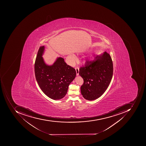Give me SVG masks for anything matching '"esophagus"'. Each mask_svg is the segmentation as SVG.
I'll return each mask as SVG.
<instances>
[{
    "label": "esophagus",
    "instance_id": "1",
    "mask_svg": "<svg viewBox=\"0 0 146 146\" xmlns=\"http://www.w3.org/2000/svg\"><path fill=\"white\" fill-rule=\"evenodd\" d=\"M75 70H76V72L77 76H78V75H79V68H78V67H76V68H75Z\"/></svg>",
    "mask_w": 146,
    "mask_h": 146
}]
</instances>
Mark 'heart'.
Returning a JSON list of instances; mask_svg holds the SVG:
<instances>
[{
  "instance_id": "b5f03b06",
  "label": "heart",
  "mask_w": 146,
  "mask_h": 146,
  "mask_svg": "<svg viewBox=\"0 0 146 146\" xmlns=\"http://www.w3.org/2000/svg\"><path fill=\"white\" fill-rule=\"evenodd\" d=\"M95 54H91L89 55L88 57L85 58L84 60V62H90L94 58L95 56ZM69 59L70 60V62L71 63V64H73L74 63V61L76 60V57H75V55L73 54H70L68 56Z\"/></svg>"
}]
</instances>
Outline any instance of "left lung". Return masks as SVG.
<instances>
[{
  "instance_id": "obj_1",
  "label": "left lung",
  "mask_w": 146,
  "mask_h": 146,
  "mask_svg": "<svg viewBox=\"0 0 146 146\" xmlns=\"http://www.w3.org/2000/svg\"><path fill=\"white\" fill-rule=\"evenodd\" d=\"M113 73L112 60L106 52L87 62L81 67L79 74L84 80L81 94L85 99L93 100L101 96L111 82Z\"/></svg>"
}]
</instances>
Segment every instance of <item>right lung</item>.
<instances>
[{
  "label": "right lung",
  "instance_id": "right-lung-1",
  "mask_svg": "<svg viewBox=\"0 0 146 146\" xmlns=\"http://www.w3.org/2000/svg\"><path fill=\"white\" fill-rule=\"evenodd\" d=\"M45 52V46H40L35 63L36 81L42 91L49 98L61 99L66 95L70 84L76 77V71L61 57H57L51 65L48 64L42 57Z\"/></svg>",
  "mask_w": 146,
  "mask_h": 146
}]
</instances>
